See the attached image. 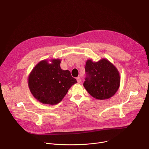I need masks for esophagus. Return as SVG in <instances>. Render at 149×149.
<instances>
[{
  "mask_svg": "<svg viewBox=\"0 0 149 149\" xmlns=\"http://www.w3.org/2000/svg\"><path fill=\"white\" fill-rule=\"evenodd\" d=\"M77 82H78V83H80L81 82V78L80 77H78L77 78Z\"/></svg>",
  "mask_w": 149,
  "mask_h": 149,
  "instance_id": "1",
  "label": "esophagus"
}]
</instances>
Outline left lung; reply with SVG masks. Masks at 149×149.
Segmentation results:
<instances>
[{
    "label": "left lung",
    "mask_w": 149,
    "mask_h": 149,
    "mask_svg": "<svg viewBox=\"0 0 149 149\" xmlns=\"http://www.w3.org/2000/svg\"><path fill=\"white\" fill-rule=\"evenodd\" d=\"M85 69L87 77L83 85L92 97L103 100L117 93L120 84L119 71L107 59L98 62L88 59Z\"/></svg>",
    "instance_id": "left-lung-1"
}]
</instances>
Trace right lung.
Here are the masks:
<instances>
[{
	"label": "right lung",
	"instance_id": "add662e5",
	"mask_svg": "<svg viewBox=\"0 0 149 149\" xmlns=\"http://www.w3.org/2000/svg\"><path fill=\"white\" fill-rule=\"evenodd\" d=\"M61 61L59 59L40 61L29 75L28 82L31 93L42 104H58L72 85L77 82L70 71L61 68Z\"/></svg>",
	"mask_w": 149,
	"mask_h": 149
}]
</instances>
